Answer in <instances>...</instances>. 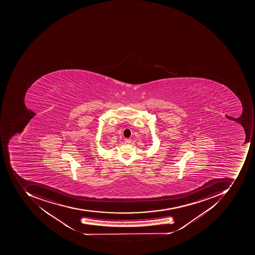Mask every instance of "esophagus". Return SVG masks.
<instances>
[{"label":"esophagus","instance_id":"esophagus-1","mask_svg":"<svg viewBox=\"0 0 255 255\" xmlns=\"http://www.w3.org/2000/svg\"><path fill=\"white\" fill-rule=\"evenodd\" d=\"M125 143H127V144H128V143H130V142H131V139H130V138H125Z\"/></svg>","mask_w":255,"mask_h":255}]
</instances>
